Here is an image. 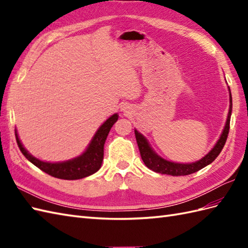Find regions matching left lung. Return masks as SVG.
Listing matches in <instances>:
<instances>
[{"mask_svg":"<svg viewBox=\"0 0 248 248\" xmlns=\"http://www.w3.org/2000/svg\"><path fill=\"white\" fill-rule=\"evenodd\" d=\"M231 110H232V99H231V93H230V108H229L228 117H227V121H226L225 129L223 131L222 135H220L218 141L217 143V145L214 146V148L210 151L207 155L202 157V160H199L198 162L192 163V164H179V163H173V162H170L162 159V157L155 155V151L150 148L149 144L147 143V140L144 136L135 130V138H136V141H138L141 160H143L145 165L148 167L149 170H154L155 172L163 173V175L186 176L200 170L202 168L211 164V163L217 159V155L220 154L222 149L224 148L226 140H227V138H228V133H229Z\"/></svg>","mask_w":248,"mask_h":248,"instance_id":"8db88e82","label":"left lung"}]
</instances>
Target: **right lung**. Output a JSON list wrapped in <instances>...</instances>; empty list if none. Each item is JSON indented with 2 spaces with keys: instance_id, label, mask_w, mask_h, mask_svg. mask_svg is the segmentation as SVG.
<instances>
[{
  "instance_id": "1",
  "label": "right lung",
  "mask_w": 248,
  "mask_h": 248,
  "mask_svg": "<svg viewBox=\"0 0 248 248\" xmlns=\"http://www.w3.org/2000/svg\"><path fill=\"white\" fill-rule=\"evenodd\" d=\"M117 119L118 115L114 114L112 117H109L105 121L94 134L92 143L89 144L88 148L81 156L62 163H46L31 156L23 148L22 144L18 139L17 132H16V140H17L18 147L20 151L22 152V155L31 163H33L35 166L38 167L39 170L52 177L64 179V180H77V179H82L93 175L101 167L105 140L108 138L110 128L113 127V124L117 121Z\"/></svg>"
}]
</instances>
